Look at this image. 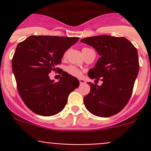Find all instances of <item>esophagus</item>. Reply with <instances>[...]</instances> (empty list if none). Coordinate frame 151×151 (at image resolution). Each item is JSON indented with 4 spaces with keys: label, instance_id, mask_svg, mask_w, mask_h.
<instances>
[{
    "label": "esophagus",
    "instance_id": "obj_1",
    "mask_svg": "<svg viewBox=\"0 0 151 151\" xmlns=\"http://www.w3.org/2000/svg\"><path fill=\"white\" fill-rule=\"evenodd\" d=\"M79 83H80V85H82V84L85 83V79H82V78H80V79H79Z\"/></svg>",
    "mask_w": 151,
    "mask_h": 151
}]
</instances>
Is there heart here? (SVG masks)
Wrapping results in <instances>:
<instances>
[{
    "instance_id": "heart-1",
    "label": "heart",
    "mask_w": 151,
    "mask_h": 151,
    "mask_svg": "<svg viewBox=\"0 0 151 151\" xmlns=\"http://www.w3.org/2000/svg\"><path fill=\"white\" fill-rule=\"evenodd\" d=\"M84 49H86V48H84ZM66 72L68 73V74L71 75V76H73L74 77H80L82 74V72L81 69H78V68L76 67V66H73V65L66 66Z\"/></svg>"
}]
</instances>
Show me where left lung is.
Instances as JSON below:
<instances>
[{"label": "left lung", "instance_id": "left-lung-1", "mask_svg": "<svg viewBox=\"0 0 151 151\" xmlns=\"http://www.w3.org/2000/svg\"><path fill=\"white\" fill-rule=\"evenodd\" d=\"M81 41L101 56L88 76L103 82L101 86L89 82L91 91L84 97L85 107L97 116H112L125 107L132 94L139 71L137 49L123 37L98 35Z\"/></svg>", "mask_w": 151, "mask_h": 151}]
</instances>
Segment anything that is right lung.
<instances>
[{"mask_svg":"<svg viewBox=\"0 0 151 151\" xmlns=\"http://www.w3.org/2000/svg\"><path fill=\"white\" fill-rule=\"evenodd\" d=\"M77 37L32 35L19 43L12 59L19 94L35 113L50 116L63 110L69 94L78 87L76 77L63 72L54 82L48 74L55 71L64 53L76 43Z\"/></svg>","mask_w":151,"mask_h":151,"instance_id":"right-lung-1","label":"right lung"}]
</instances>
